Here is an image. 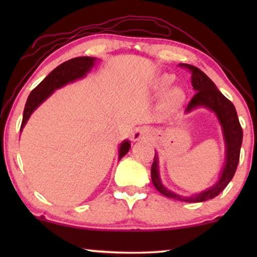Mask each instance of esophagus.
<instances>
[{"label": "esophagus", "instance_id": "1", "mask_svg": "<svg viewBox=\"0 0 257 257\" xmlns=\"http://www.w3.org/2000/svg\"><path fill=\"white\" fill-rule=\"evenodd\" d=\"M151 137H152V133L147 128H137L132 135V138L135 142H138V140L142 139H150Z\"/></svg>", "mask_w": 257, "mask_h": 257}]
</instances>
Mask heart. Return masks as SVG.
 Returning <instances> with one entry per match:
<instances>
[{
  "label": "heart",
  "mask_w": 257,
  "mask_h": 257,
  "mask_svg": "<svg viewBox=\"0 0 257 257\" xmlns=\"http://www.w3.org/2000/svg\"><path fill=\"white\" fill-rule=\"evenodd\" d=\"M171 82H172L171 77L165 76L160 80V86L166 87L170 85ZM182 97H184L182 91L180 89H178V87H174V89H172L167 94V104L171 105V106H177V105L180 104V101L182 100Z\"/></svg>",
  "instance_id": "b5f03b06"
}]
</instances>
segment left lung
<instances>
[{
    "label": "left lung",
    "instance_id": "8db88e82",
    "mask_svg": "<svg viewBox=\"0 0 257 257\" xmlns=\"http://www.w3.org/2000/svg\"><path fill=\"white\" fill-rule=\"evenodd\" d=\"M181 68L188 69L192 73V85L195 91L194 97L189 101V104L186 107L185 113H189L193 110L198 107H206L214 112L219 120L221 128H222V135L224 140V146H226V163L221 172L219 180L214 184L212 187L207 188L206 191H202L198 194H193L191 196L179 195L177 193L170 191L165 187L163 181L160 179L159 174V159L158 154H154V160L151 168V178L152 182L158 191L161 194L167 196V198L180 200L185 202H202L206 200L215 198L219 195L229 181L233 179L235 171L237 168L238 159H240V150L242 145V127L238 121L236 110L230 100H228L222 93L220 92L215 84L212 82V79L202 72L201 70L191 64H179Z\"/></svg>",
    "mask_w": 257,
    "mask_h": 257
}]
</instances>
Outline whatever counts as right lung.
Wrapping results in <instances>:
<instances>
[{
  "label": "right lung",
  "mask_w": 257,
  "mask_h": 257,
  "mask_svg": "<svg viewBox=\"0 0 257 257\" xmlns=\"http://www.w3.org/2000/svg\"><path fill=\"white\" fill-rule=\"evenodd\" d=\"M97 58L94 57H76L72 59H69L57 68L52 70L35 89L31 91V93L28 97L26 106H24L23 112V119L22 124H21V131L24 126H26L27 121L29 120L30 115L33 112L43 103L45 99H48L55 90L59 89V87L66 85L68 83H72L77 79L83 78L86 76V73L93 68L96 64ZM131 149V144L128 140H124L119 146V160L125 156Z\"/></svg>",
  "instance_id": "1"
}]
</instances>
